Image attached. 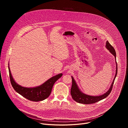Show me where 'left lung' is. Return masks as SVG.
Listing matches in <instances>:
<instances>
[{"label": "left lung", "mask_w": 128, "mask_h": 128, "mask_svg": "<svg viewBox=\"0 0 128 128\" xmlns=\"http://www.w3.org/2000/svg\"><path fill=\"white\" fill-rule=\"evenodd\" d=\"M106 48L110 51V52L113 54V55L116 58V52L114 48V47L109 44V42L107 41L106 44ZM117 64V63H116ZM116 74L114 78V80H113V82H112V84L110 86V88H109L107 92L105 93L104 94L101 95V96H90L86 94H84L80 92V90L78 88L76 83V82L74 78H72V86L71 88V91H70V93L72 96V99H74L75 101L80 103H82V104H93L97 102H98L106 97H107L109 94H110V92H112L113 85L114 84V82L115 80V78L116 76L117 75V73H118V65L116 64Z\"/></svg>", "instance_id": "8db88e82"}]
</instances>
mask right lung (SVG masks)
I'll list each match as a JSON object with an SVG mask.
<instances>
[{
  "label": "right lung",
  "instance_id": "right-lung-1",
  "mask_svg": "<svg viewBox=\"0 0 128 128\" xmlns=\"http://www.w3.org/2000/svg\"><path fill=\"white\" fill-rule=\"evenodd\" d=\"M8 70L10 83L14 90L17 93L27 99L35 102L42 101L48 97L51 93L54 82L63 75L62 74H60L54 76L39 86L28 88L18 84L12 77L9 66Z\"/></svg>",
  "mask_w": 128,
  "mask_h": 128
}]
</instances>
